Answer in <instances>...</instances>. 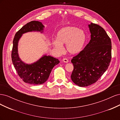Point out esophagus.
<instances>
[{
    "instance_id": "34e87169",
    "label": "esophagus",
    "mask_w": 120,
    "mask_h": 120,
    "mask_svg": "<svg viewBox=\"0 0 120 120\" xmlns=\"http://www.w3.org/2000/svg\"><path fill=\"white\" fill-rule=\"evenodd\" d=\"M63 61L65 63H68V60L67 59H66V58H64V59H63Z\"/></svg>"
}]
</instances>
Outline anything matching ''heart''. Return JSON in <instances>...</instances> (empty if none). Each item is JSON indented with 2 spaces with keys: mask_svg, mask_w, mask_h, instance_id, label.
Instances as JSON below:
<instances>
[{
  "mask_svg": "<svg viewBox=\"0 0 120 120\" xmlns=\"http://www.w3.org/2000/svg\"><path fill=\"white\" fill-rule=\"evenodd\" d=\"M86 41V35L85 31L73 26H68L61 28L58 31L56 39L52 41V45L59 53L64 52L63 45L66 44L67 52L71 54L80 52Z\"/></svg>",
  "mask_w": 120,
  "mask_h": 120,
  "instance_id": "1",
  "label": "heart"
}]
</instances>
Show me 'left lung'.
<instances>
[{
  "label": "left lung",
  "mask_w": 120,
  "mask_h": 120,
  "mask_svg": "<svg viewBox=\"0 0 120 120\" xmlns=\"http://www.w3.org/2000/svg\"><path fill=\"white\" fill-rule=\"evenodd\" d=\"M88 26L90 42L71 60L74 65L71 79L81 87L91 85L100 79L109 66L112 56L111 41L104 29L93 23Z\"/></svg>",
  "instance_id": "left-lung-1"
}]
</instances>
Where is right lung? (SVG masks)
Returning <instances> with one entry per match:
<instances>
[{"instance_id": "1", "label": "right lung", "mask_w": 120, "mask_h": 120, "mask_svg": "<svg viewBox=\"0 0 120 120\" xmlns=\"http://www.w3.org/2000/svg\"><path fill=\"white\" fill-rule=\"evenodd\" d=\"M45 26L38 21H32L24 25L14 36L11 53L12 63L20 78L29 84L41 85L48 80L53 68L60 60L50 56L43 55L35 62L27 64L21 60L18 53V45L23 34L37 31L43 33Z\"/></svg>"}]
</instances>
